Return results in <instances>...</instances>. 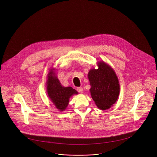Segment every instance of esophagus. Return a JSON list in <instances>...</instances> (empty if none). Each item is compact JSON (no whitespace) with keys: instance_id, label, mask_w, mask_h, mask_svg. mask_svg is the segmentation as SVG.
I'll list each match as a JSON object with an SVG mask.
<instances>
[{"instance_id":"esophagus-1","label":"esophagus","mask_w":157,"mask_h":157,"mask_svg":"<svg viewBox=\"0 0 157 157\" xmlns=\"http://www.w3.org/2000/svg\"><path fill=\"white\" fill-rule=\"evenodd\" d=\"M77 90L80 93V94H82L83 92V90L82 88V87H79V88H77Z\"/></svg>"}]
</instances>
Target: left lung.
Instances as JSON below:
<instances>
[{"instance_id": "obj_1", "label": "left lung", "mask_w": 157, "mask_h": 157, "mask_svg": "<svg viewBox=\"0 0 157 157\" xmlns=\"http://www.w3.org/2000/svg\"><path fill=\"white\" fill-rule=\"evenodd\" d=\"M98 69H90V81L91 97L98 108L106 110L114 104L120 95V85L115 72L104 61L97 63Z\"/></svg>"}]
</instances>
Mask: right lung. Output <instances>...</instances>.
Segmentation results:
<instances>
[{
    "label": "right lung",
    "instance_id": "right-lung-1",
    "mask_svg": "<svg viewBox=\"0 0 157 157\" xmlns=\"http://www.w3.org/2000/svg\"><path fill=\"white\" fill-rule=\"evenodd\" d=\"M56 70L53 67L49 70L46 83V90L53 105L58 111L62 112L67 109L70 98L78 93L71 86L64 87L62 85L55 73Z\"/></svg>",
    "mask_w": 157,
    "mask_h": 157
}]
</instances>
